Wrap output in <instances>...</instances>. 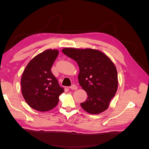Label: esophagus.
<instances>
[{"label":"esophagus","instance_id":"obj_1","mask_svg":"<svg viewBox=\"0 0 149 149\" xmlns=\"http://www.w3.org/2000/svg\"><path fill=\"white\" fill-rule=\"evenodd\" d=\"M70 88L71 89H73V90H76V89H78V86L76 85H75V84H73V85L71 86L70 87Z\"/></svg>","mask_w":149,"mask_h":149}]
</instances>
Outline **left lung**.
<instances>
[{"instance_id":"1","label":"left lung","mask_w":149,"mask_h":149,"mask_svg":"<svg viewBox=\"0 0 149 149\" xmlns=\"http://www.w3.org/2000/svg\"><path fill=\"white\" fill-rule=\"evenodd\" d=\"M65 55L77 62L79 83L88 97L81 103L89 114H98L109 107L118 90V72L114 63L106 54L92 48H65Z\"/></svg>"}]
</instances>
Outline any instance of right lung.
Segmentation results:
<instances>
[{
  "mask_svg": "<svg viewBox=\"0 0 149 149\" xmlns=\"http://www.w3.org/2000/svg\"><path fill=\"white\" fill-rule=\"evenodd\" d=\"M59 51L48 49L39 53L26 65L21 78L22 94L29 106L45 112L56 107L63 88L51 71Z\"/></svg>",
  "mask_w": 149,
  "mask_h": 149,
  "instance_id": "add662e5",
  "label": "right lung"
}]
</instances>
